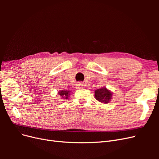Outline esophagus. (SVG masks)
Listing matches in <instances>:
<instances>
[{
	"instance_id": "obj_1",
	"label": "esophagus",
	"mask_w": 159,
	"mask_h": 159,
	"mask_svg": "<svg viewBox=\"0 0 159 159\" xmlns=\"http://www.w3.org/2000/svg\"><path fill=\"white\" fill-rule=\"evenodd\" d=\"M84 88V84L81 82H79L77 84V88L78 89H81Z\"/></svg>"
}]
</instances>
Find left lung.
I'll return each instance as SVG.
<instances>
[{"label": "left lung", "instance_id": "8db88e82", "mask_svg": "<svg viewBox=\"0 0 159 159\" xmlns=\"http://www.w3.org/2000/svg\"><path fill=\"white\" fill-rule=\"evenodd\" d=\"M113 98V93L105 87L96 89L95 91V98L98 102L107 104Z\"/></svg>", "mask_w": 159, "mask_h": 159}]
</instances>
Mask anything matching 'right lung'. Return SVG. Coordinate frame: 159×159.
I'll return each mask as SVG.
<instances>
[{
    "mask_svg": "<svg viewBox=\"0 0 159 159\" xmlns=\"http://www.w3.org/2000/svg\"><path fill=\"white\" fill-rule=\"evenodd\" d=\"M71 93V91L69 90H60L57 92V94H58L60 98H61V99H68Z\"/></svg>",
    "mask_w": 159,
    "mask_h": 159,
    "instance_id": "1",
    "label": "right lung"
}]
</instances>
